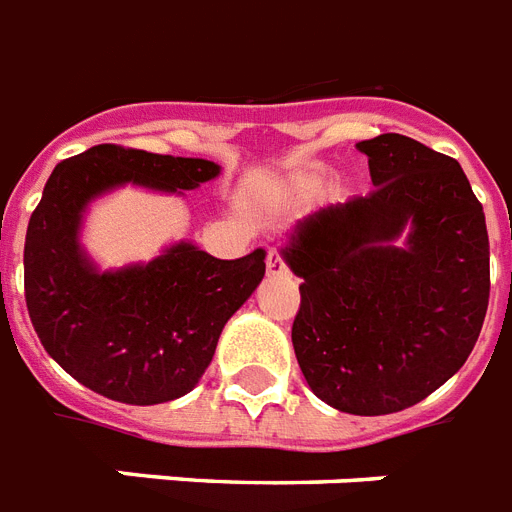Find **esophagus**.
I'll use <instances>...</instances> for the list:
<instances>
[{"label":"esophagus","instance_id":"1","mask_svg":"<svg viewBox=\"0 0 512 512\" xmlns=\"http://www.w3.org/2000/svg\"><path fill=\"white\" fill-rule=\"evenodd\" d=\"M267 272L272 277H280V275H285V272H288V267H285V261H282V256L275 251V248H272V251L267 253Z\"/></svg>","mask_w":512,"mask_h":512}]
</instances>
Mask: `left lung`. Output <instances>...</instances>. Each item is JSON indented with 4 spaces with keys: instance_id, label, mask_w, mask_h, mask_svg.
Here are the masks:
<instances>
[{
    "instance_id": "left-lung-1",
    "label": "left lung",
    "mask_w": 512,
    "mask_h": 512,
    "mask_svg": "<svg viewBox=\"0 0 512 512\" xmlns=\"http://www.w3.org/2000/svg\"><path fill=\"white\" fill-rule=\"evenodd\" d=\"M357 150L375 190L298 219L280 256L304 280L293 349L314 396L391 415L444 386L476 346L489 235L455 158L404 134Z\"/></svg>"
}]
</instances>
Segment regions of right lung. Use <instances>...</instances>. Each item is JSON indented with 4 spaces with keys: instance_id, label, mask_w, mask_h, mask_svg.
<instances>
[{
    "instance_id": "1",
    "label": "right lung",
    "mask_w": 512,
    "mask_h": 512,
    "mask_svg": "<svg viewBox=\"0 0 512 512\" xmlns=\"http://www.w3.org/2000/svg\"><path fill=\"white\" fill-rule=\"evenodd\" d=\"M222 174L206 158L94 145L57 163L26 232V306L47 354L121 404L190 394L232 314L264 280L267 251L216 259L174 240L150 261L102 269L84 248L92 203L121 187L185 195Z\"/></svg>"
}]
</instances>
